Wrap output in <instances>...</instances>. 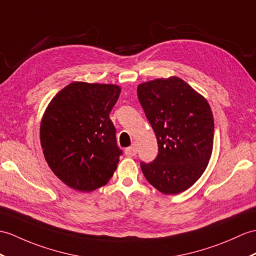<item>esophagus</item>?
<instances>
[{
  "instance_id": "obj_1",
  "label": "esophagus",
  "mask_w": 256,
  "mask_h": 256,
  "mask_svg": "<svg viewBox=\"0 0 256 256\" xmlns=\"http://www.w3.org/2000/svg\"><path fill=\"white\" fill-rule=\"evenodd\" d=\"M136 154H138V147H136V144H133L130 147H128L126 150V155L128 157H134Z\"/></svg>"
}]
</instances>
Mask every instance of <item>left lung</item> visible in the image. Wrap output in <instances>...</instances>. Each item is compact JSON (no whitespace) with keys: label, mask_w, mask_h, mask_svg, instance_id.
I'll return each instance as SVG.
<instances>
[{"label":"left lung","mask_w":256,"mask_h":256,"mask_svg":"<svg viewBox=\"0 0 256 256\" xmlns=\"http://www.w3.org/2000/svg\"><path fill=\"white\" fill-rule=\"evenodd\" d=\"M138 97L158 142L157 157L140 162L142 174L164 194L186 191L203 174L212 156L214 118L208 102L176 76L142 82Z\"/></svg>","instance_id":"8db88e82"}]
</instances>
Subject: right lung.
Instances as JSON below:
<instances>
[{"label":"right lung","mask_w":256,"mask_h":256,"mask_svg":"<svg viewBox=\"0 0 256 256\" xmlns=\"http://www.w3.org/2000/svg\"><path fill=\"white\" fill-rule=\"evenodd\" d=\"M116 85L76 82L51 100L40 124L46 162L58 179L80 192L106 186L123 152L109 114L120 96Z\"/></svg>","instance_id":"right-lung-1"}]
</instances>
